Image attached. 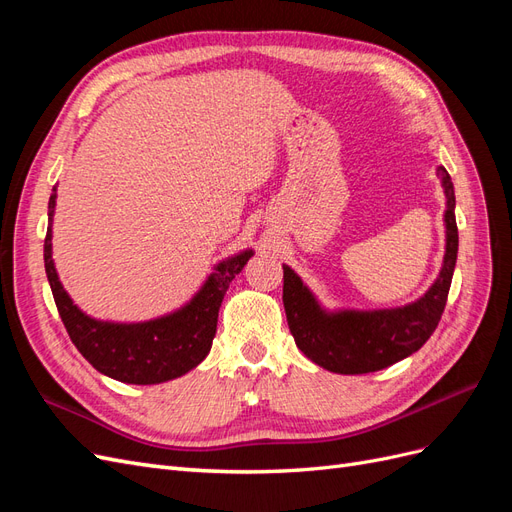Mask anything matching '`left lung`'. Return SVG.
Returning a JSON list of instances; mask_svg holds the SVG:
<instances>
[{
  "label": "left lung",
  "mask_w": 512,
  "mask_h": 512,
  "mask_svg": "<svg viewBox=\"0 0 512 512\" xmlns=\"http://www.w3.org/2000/svg\"><path fill=\"white\" fill-rule=\"evenodd\" d=\"M446 198L444 258L436 280L412 303L382 309H327L301 277L284 265V309L299 350L333 374L356 376L389 367L421 346L436 331L457 262L455 188L451 175L438 166Z\"/></svg>",
  "instance_id": "8db88e82"
}]
</instances>
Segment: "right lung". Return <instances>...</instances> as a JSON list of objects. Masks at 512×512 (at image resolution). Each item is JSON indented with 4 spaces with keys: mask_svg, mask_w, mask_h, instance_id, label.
<instances>
[{
    "mask_svg": "<svg viewBox=\"0 0 512 512\" xmlns=\"http://www.w3.org/2000/svg\"><path fill=\"white\" fill-rule=\"evenodd\" d=\"M57 185L49 198V228L44 239V269L59 316L72 344L100 374L126 384H160L188 374L205 361L218 331V312L235 275L254 256L252 247L213 267L205 284L175 312L141 322H113L85 314L61 284L53 260V215Z\"/></svg>",
    "mask_w": 512,
    "mask_h": 512,
    "instance_id": "obj_1",
    "label": "right lung"
}]
</instances>
